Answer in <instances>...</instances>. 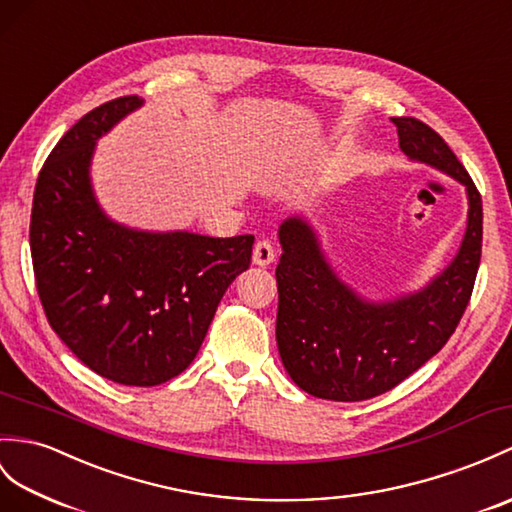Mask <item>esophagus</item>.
I'll use <instances>...</instances> for the list:
<instances>
[{
	"mask_svg": "<svg viewBox=\"0 0 512 512\" xmlns=\"http://www.w3.org/2000/svg\"><path fill=\"white\" fill-rule=\"evenodd\" d=\"M275 257H277V251H275V246H272V242L259 240L255 244V248H253V264L255 266L266 268L272 264V261H275Z\"/></svg>",
	"mask_w": 512,
	"mask_h": 512,
	"instance_id": "obj_1",
	"label": "esophagus"
}]
</instances>
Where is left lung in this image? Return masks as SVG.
Masks as SVG:
<instances>
[{
	"label": "left lung",
	"instance_id": "left-lung-1",
	"mask_svg": "<svg viewBox=\"0 0 512 512\" xmlns=\"http://www.w3.org/2000/svg\"><path fill=\"white\" fill-rule=\"evenodd\" d=\"M408 159L456 178L469 200L454 261L423 290L366 301L344 283L303 218L279 227L277 347L292 382L318 399L364 401L410 377L445 347L465 314L482 255V198L445 139L414 117H390Z\"/></svg>",
	"mask_w": 512,
	"mask_h": 512
}]
</instances>
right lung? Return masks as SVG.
Returning <instances> with one entry per match:
<instances>
[{"instance_id":"obj_1","label":"right lung","mask_w":512,"mask_h":512,"mask_svg":"<svg viewBox=\"0 0 512 512\" xmlns=\"http://www.w3.org/2000/svg\"><path fill=\"white\" fill-rule=\"evenodd\" d=\"M141 104L104 102L67 130L39 172L30 218L47 323L82 364L124 386L163 384L194 362L255 242L137 231L106 216L89 176L95 141Z\"/></svg>"}]
</instances>
